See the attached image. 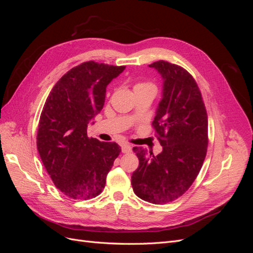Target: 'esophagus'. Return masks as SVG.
<instances>
[{"instance_id": "obj_1", "label": "esophagus", "mask_w": 253, "mask_h": 253, "mask_svg": "<svg viewBox=\"0 0 253 253\" xmlns=\"http://www.w3.org/2000/svg\"><path fill=\"white\" fill-rule=\"evenodd\" d=\"M121 151H122V153H131L132 152V147L127 143H122L121 144Z\"/></svg>"}]
</instances>
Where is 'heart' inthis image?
I'll return each mask as SVG.
<instances>
[{"label":"heart","instance_id":"b5f03b06","mask_svg":"<svg viewBox=\"0 0 253 253\" xmlns=\"http://www.w3.org/2000/svg\"><path fill=\"white\" fill-rule=\"evenodd\" d=\"M145 85H151V84H145V83H138V84H136V85H135V87H134V88H136V87H140V86H145Z\"/></svg>","mask_w":253,"mask_h":253}]
</instances>
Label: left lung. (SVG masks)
<instances>
[{"label":"left lung","mask_w":253,"mask_h":253,"mask_svg":"<svg viewBox=\"0 0 253 253\" xmlns=\"http://www.w3.org/2000/svg\"><path fill=\"white\" fill-rule=\"evenodd\" d=\"M162 76L163 94L153 120L162 153L133 151L139 167L132 174L134 193L155 205L175 201L200 173L208 145V116L195 80L182 67L157 61L149 65Z\"/></svg>","instance_id":"obj_1"}]
</instances>
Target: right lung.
<instances>
[{"label": "right lung", "mask_w": 253, "mask_h": 253, "mask_svg": "<svg viewBox=\"0 0 253 253\" xmlns=\"http://www.w3.org/2000/svg\"><path fill=\"white\" fill-rule=\"evenodd\" d=\"M125 70L84 62L56 83L44 104L38 152L55 186L74 200H90L102 192L121 152L116 142L88 138L87 126L103 108L106 86Z\"/></svg>", "instance_id": "obj_1"}]
</instances>
